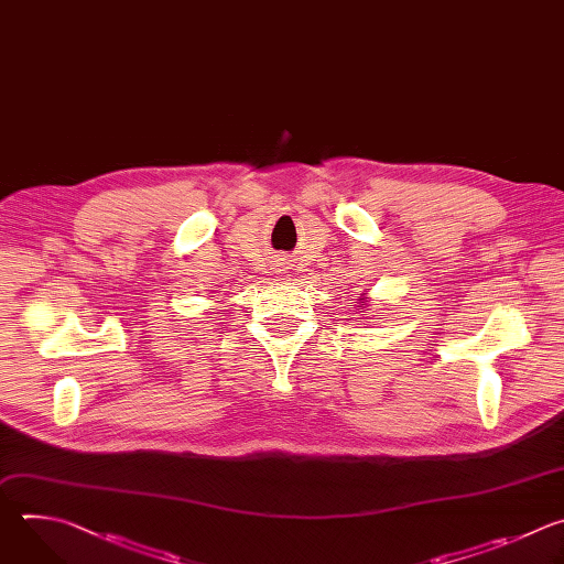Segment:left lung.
Returning <instances> with one entry per match:
<instances>
[{"instance_id": "8db88e82", "label": "left lung", "mask_w": 564, "mask_h": 564, "mask_svg": "<svg viewBox=\"0 0 564 564\" xmlns=\"http://www.w3.org/2000/svg\"><path fill=\"white\" fill-rule=\"evenodd\" d=\"M362 302H367V297H365V293H362V297H360V304H362ZM362 308H365V311H369V308H367V306H362Z\"/></svg>"}]
</instances>
